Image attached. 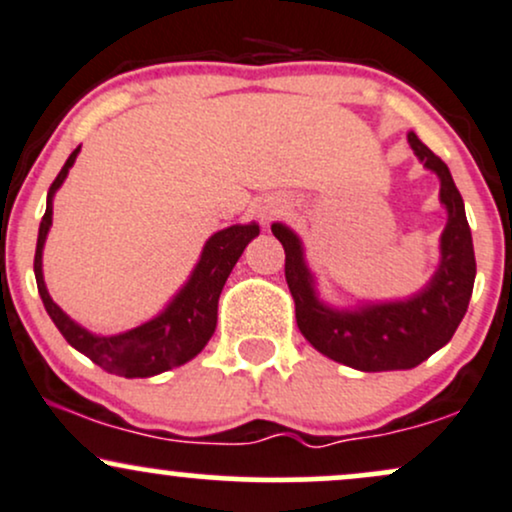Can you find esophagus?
I'll return each mask as SVG.
<instances>
[{"label": "esophagus", "instance_id": "esophagus-1", "mask_svg": "<svg viewBox=\"0 0 512 512\" xmlns=\"http://www.w3.org/2000/svg\"><path fill=\"white\" fill-rule=\"evenodd\" d=\"M284 209H286V204L281 202V199H264L260 207H257V216H260L264 223H269V221H274L279 214H284Z\"/></svg>", "mask_w": 512, "mask_h": 512}]
</instances>
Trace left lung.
Masks as SVG:
<instances>
[{
    "instance_id": "obj_1",
    "label": "left lung",
    "mask_w": 512,
    "mask_h": 512,
    "mask_svg": "<svg viewBox=\"0 0 512 512\" xmlns=\"http://www.w3.org/2000/svg\"><path fill=\"white\" fill-rule=\"evenodd\" d=\"M407 139L424 168L438 175L440 204L448 211L438 269L414 296L354 308L325 303L305 262L303 240L286 223H272V233L286 252V284L296 301L298 330L320 354L363 373L416 368L443 349L467 313L477 276L472 231L448 166L414 132Z\"/></svg>"
}]
</instances>
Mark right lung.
Listing matches in <instances>:
<instances>
[{
  "instance_id": "obj_1",
  "label": "right lung",
  "mask_w": 512,
  "mask_h": 512,
  "mask_svg": "<svg viewBox=\"0 0 512 512\" xmlns=\"http://www.w3.org/2000/svg\"><path fill=\"white\" fill-rule=\"evenodd\" d=\"M79 151L81 146H76L62 166L60 175L50 185L48 207H45V216L38 228L33 269L45 310H48L57 330L62 332V337L108 373L122 375V378H151V375L178 368L182 363L192 361L214 334L223 284H226L228 274L233 272L250 240L260 236V226L250 221L216 231L204 243L190 279L170 298L166 308L151 320L120 334H96L86 330L52 301L43 279V248L52 226V199H55L62 182L67 180L69 168L74 166Z\"/></svg>"
}]
</instances>
